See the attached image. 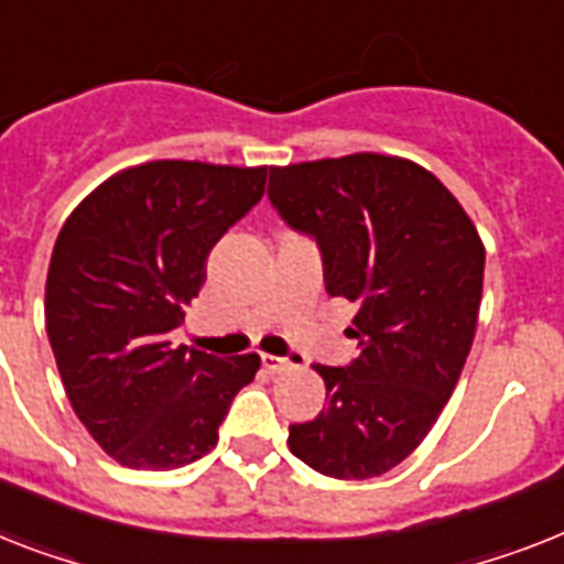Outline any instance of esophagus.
<instances>
[{
    "instance_id": "34e87169",
    "label": "esophagus",
    "mask_w": 564,
    "mask_h": 564,
    "mask_svg": "<svg viewBox=\"0 0 564 564\" xmlns=\"http://www.w3.org/2000/svg\"><path fill=\"white\" fill-rule=\"evenodd\" d=\"M263 368H267L269 373H283V370H292V368H297V361H292V359H283V356L263 354Z\"/></svg>"
}]
</instances>
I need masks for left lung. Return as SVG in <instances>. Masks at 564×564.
I'll use <instances>...</instances> for the list:
<instances>
[{"label":"left lung","mask_w":564,"mask_h":564,"mask_svg":"<svg viewBox=\"0 0 564 564\" xmlns=\"http://www.w3.org/2000/svg\"><path fill=\"white\" fill-rule=\"evenodd\" d=\"M269 199L324 254L333 297L356 306V359L315 365L327 405L290 425L292 455L338 480L386 475L425 441L478 327L484 240L423 164L386 153L269 171Z\"/></svg>","instance_id":"8db88e82"}]
</instances>
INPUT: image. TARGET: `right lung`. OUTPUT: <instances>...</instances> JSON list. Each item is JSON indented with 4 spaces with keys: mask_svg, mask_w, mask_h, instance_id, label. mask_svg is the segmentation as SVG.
<instances>
[{
    "mask_svg": "<svg viewBox=\"0 0 564 564\" xmlns=\"http://www.w3.org/2000/svg\"><path fill=\"white\" fill-rule=\"evenodd\" d=\"M267 167L159 159L100 182L59 228L45 333L91 441L130 469H178L217 446L260 368L173 347L214 242L260 203Z\"/></svg>",
    "mask_w": 564,
    "mask_h": 564,
    "instance_id": "add662e5",
    "label": "right lung"
}]
</instances>
